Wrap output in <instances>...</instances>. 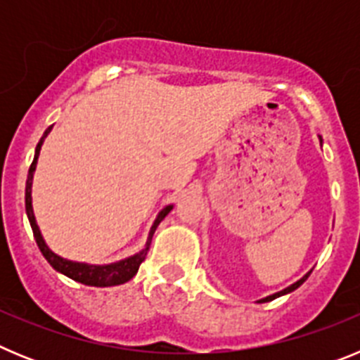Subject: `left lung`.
Segmentation results:
<instances>
[{
  "label": "left lung",
  "mask_w": 360,
  "mask_h": 360,
  "mask_svg": "<svg viewBox=\"0 0 360 360\" xmlns=\"http://www.w3.org/2000/svg\"><path fill=\"white\" fill-rule=\"evenodd\" d=\"M308 274H310V272H308ZM308 274H304L303 278L299 279V281H295L294 285H290V287H287V288H285V290H279V292H276V294H272V295H266V297L259 299V301H257V303H266V301H272V299H276V297H281V295H285V294H290V292H294L295 288H299V287H301V285H303L304 281H307Z\"/></svg>",
  "instance_id": "left-lung-1"
}]
</instances>
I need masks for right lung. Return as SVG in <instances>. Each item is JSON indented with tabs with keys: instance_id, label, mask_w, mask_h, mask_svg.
I'll use <instances>...</instances> for the list:
<instances>
[{
	"instance_id": "right-lung-1",
	"label": "right lung",
	"mask_w": 360,
	"mask_h": 360,
	"mask_svg": "<svg viewBox=\"0 0 360 360\" xmlns=\"http://www.w3.org/2000/svg\"><path fill=\"white\" fill-rule=\"evenodd\" d=\"M50 131H52V126L44 131V135L41 136L39 144H37L36 155H34V162H32L30 169H28L27 189H25V207H27L28 221H30V227H32V232H34V238H36L37 247H39V250L43 252L44 259H46V262H49L57 272H61V274H65L66 278L73 279V281L88 285V287H115V285H122V283L129 281V279L139 272V266H141V263L144 262L146 256H148L149 245H151V238L153 234H155V231H157L158 224H160L165 216L169 214L173 205H165V207L158 212L157 219H155L151 225V231H149V236H148V241H146L144 249H142L141 252H136L133 254V256L126 257V259H120V262L117 263H110V265H90V263L72 262V259H65V257L57 256L56 252H52V250L49 249L46 241L43 240V234H41L39 227H37L36 216H34V209H32V180H34V171H36L41 146H43L44 139H46V135H49Z\"/></svg>"
}]
</instances>
